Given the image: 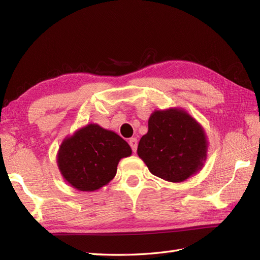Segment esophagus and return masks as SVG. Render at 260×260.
I'll return each mask as SVG.
<instances>
[{
	"label": "esophagus",
	"instance_id": "34e87169",
	"mask_svg": "<svg viewBox=\"0 0 260 260\" xmlns=\"http://www.w3.org/2000/svg\"><path fill=\"white\" fill-rule=\"evenodd\" d=\"M128 143H129V145L132 147V151L135 153L136 150H137V140L135 139V137H132V139H129Z\"/></svg>",
	"mask_w": 260,
	"mask_h": 260
}]
</instances>
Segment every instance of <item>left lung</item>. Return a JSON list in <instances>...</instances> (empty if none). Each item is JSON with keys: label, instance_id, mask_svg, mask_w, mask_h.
Segmentation results:
<instances>
[{"label": "left lung", "instance_id": "1", "mask_svg": "<svg viewBox=\"0 0 260 260\" xmlns=\"http://www.w3.org/2000/svg\"><path fill=\"white\" fill-rule=\"evenodd\" d=\"M137 154L152 174L165 181L182 182L202 168L207 157L206 134L184 110L154 112Z\"/></svg>", "mask_w": 260, "mask_h": 260}]
</instances>
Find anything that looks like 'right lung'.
<instances>
[{
  "instance_id": "obj_1",
  "label": "right lung",
  "mask_w": 260,
  "mask_h": 260,
  "mask_svg": "<svg viewBox=\"0 0 260 260\" xmlns=\"http://www.w3.org/2000/svg\"><path fill=\"white\" fill-rule=\"evenodd\" d=\"M131 154L129 145L119 135L90 124L62 142L58 167L77 190L95 191L114 178L119 159Z\"/></svg>"
}]
</instances>
